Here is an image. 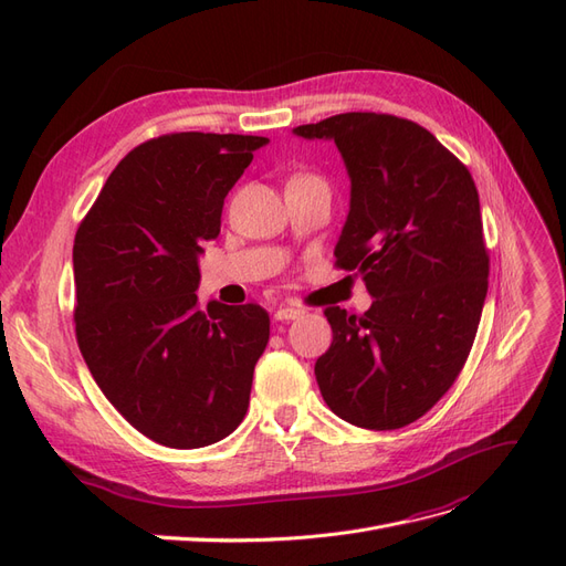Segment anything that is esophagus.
Instances as JSON below:
<instances>
[{"instance_id": "1", "label": "esophagus", "mask_w": 566, "mask_h": 566, "mask_svg": "<svg viewBox=\"0 0 566 566\" xmlns=\"http://www.w3.org/2000/svg\"><path fill=\"white\" fill-rule=\"evenodd\" d=\"M304 312L302 310H295V306H281V310H276V321H295L300 318Z\"/></svg>"}]
</instances>
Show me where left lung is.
Wrapping results in <instances>:
<instances>
[{
  "label": "left lung",
  "mask_w": 566,
  "mask_h": 566,
  "mask_svg": "<svg viewBox=\"0 0 566 566\" xmlns=\"http://www.w3.org/2000/svg\"><path fill=\"white\" fill-rule=\"evenodd\" d=\"M333 139L352 181L335 264L364 279L373 306H328L333 345L316 382L335 416L399 430L451 389L489 290L479 193L434 134L385 113H342L293 129Z\"/></svg>",
  "instance_id": "obj_1"
}]
</instances>
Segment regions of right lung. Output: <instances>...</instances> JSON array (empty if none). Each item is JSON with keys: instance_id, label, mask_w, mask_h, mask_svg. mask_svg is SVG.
<instances>
[{"instance_id": "right-lung-1", "label": "right lung", "mask_w": 566, "mask_h": 566, "mask_svg": "<svg viewBox=\"0 0 566 566\" xmlns=\"http://www.w3.org/2000/svg\"><path fill=\"white\" fill-rule=\"evenodd\" d=\"M264 136L165 134L113 169L75 233V335L123 418L169 449L229 437L250 403L269 314L198 304V256Z\"/></svg>"}]
</instances>
